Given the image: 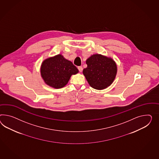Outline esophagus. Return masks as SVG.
I'll return each instance as SVG.
<instances>
[{"label":"esophagus","mask_w":159,"mask_h":159,"mask_svg":"<svg viewBox=\"0 0 159 159\" xmlns=\"http://www.w3.org/2000/svg\"><path fill=\"white\" fill-rule=\"evenodd\" d=\"M78 69L79 70V71H80V72H82V71L83 68H82V67H81V66H79V67H78Z\"/></svg>","instance_id":"esophagus-1"}]
</instances>
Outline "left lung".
Instances as JSON below:
<instances>
[{
  "instance_id": "8db88e82",
  "label": "left lung",
  "mask_w": 159,
  "mask_h": 159,
  "mask_svg": "<svg viewBox=\"0 0 159 159\" xmlns=\"http://www.w3.org/2000/svg\"><path fill=\"white\" fill-rule=\"evenodd\" d=\"M86 63L87 67L82 73L92 88L104 89L113 83L118 69L112 58L96 53L88 57Z\"/></svg>"
}]
</instances>
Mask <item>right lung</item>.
Listing matches in <instances>:
<instances>
[{
  "mask_svg": "<svg viewBox=\"0 0 159 159\" xmlns=\"http://www.w3.org/2000/svg\"><path fill=\"white\" fill-rule=\"evenodd\" d=\"M78 72L73 63L61 54L45 59L40 67L41 77L45 84L55 89L63 88L71 75Z\"/></svg>",
  "mask_w": 159,
  "mask_h": 159,
  "instance_id": "right-lung-1",
  "label": "right lung"
}]
</instances>
